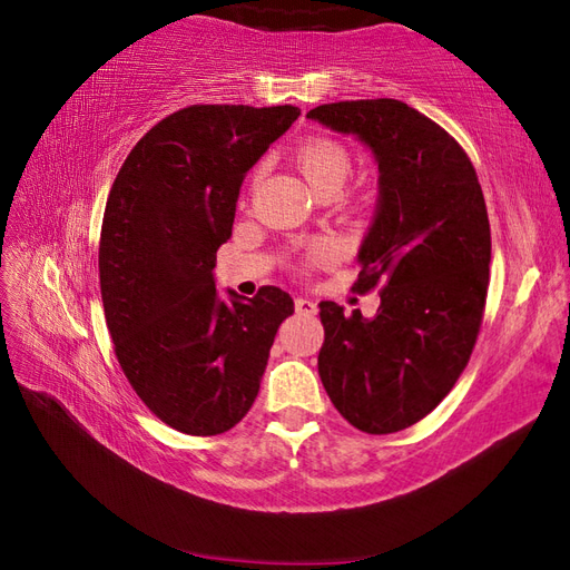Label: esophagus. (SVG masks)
<instances>
[{
	"instance_id": "esophagus-1",
	"label": "esophagus",
	"mask_w": 570,
	"mask_h": 570,
	"mask_svg": "<svg viewBox=\"0 0 570 570\" xmlns=\"http://www.w3.org/2000/svg\"><path fill=\"white\" fill-rule=\"evenodd\" d=\"M296 313H301V315H315L317 306H315L311 298H296Z\"/></svg>"
}]
</instances>
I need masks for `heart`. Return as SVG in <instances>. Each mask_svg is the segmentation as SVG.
<instances>
[{
    "mask_svg": "<svg viewBox=\"0 0 570 570\" xmlns=\"http://www.w3.org/2000/svg\"><path fill=\"white\" fill-rule=\"evenodd\" d=\"M296 165L315 191H321L325 187L340 189L352 171V155L342 142L317 136L303 142L296 150ZM333 257H335V245L330 240L315 243L308 253V262L313 264H323Z\"/></svg>",
    "mask_w": 570,
    "mask_h": 570,
    "instance_id": "b5f03b06",
    "label": "heart"
}]
</instances>
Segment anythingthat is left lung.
I'll return each instance as SVG.
<instances>
[{"label":"left lung","instance_id":"1","mask_svg":"<svg viewBox=\"0 0 570 570\" xmlns=\"http://www.w3.org/2000/svg\"><path fill=\"white\" fill-rule=\"evenodd\" d=\"M308 118L356 136L379 163V204L354 288H381L374 317L321 301L317 374L350 425L391 434L442 403L479 337L491 223L464 148L399 99L323 104Z\"/></svg>","mask_w":570,"mask_h":570}]
</instances>
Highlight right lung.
I'll return each instance as SVG.
<instances>
[{"label": "right lung", "instance_id": "add662e5", "mask_svg": "<svg viewBox=\"0 0 570 570\" xmlns=\"http://www.w3.org/2000/svg\"><path fill=\"white\" fill-rule=\"evenodd\" d=\"M296 106L194 104L145 134L116 175L99 240L106 325L138 399L184 434L228 432L253 407L274 335L294 313L279 286L216 294L247 169Z\"/></svg>", "mask_w": 570, "mask_h": 570}]
</instances>
